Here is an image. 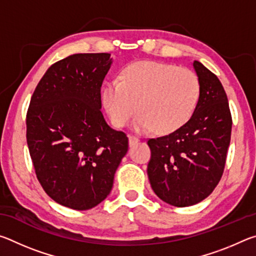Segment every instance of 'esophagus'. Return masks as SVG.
<instances>
[{
    "label": "esophagus",
    "instance_id": "esophagus-1",
    "mask_svg": "<svg viewBox=\"0 0 256 256\" xmlns=\"http://www.w3.org/2000/svg\"><path fill=\"white\" fill-rule=\"evenodd\" d=\"M138 142V138L136 136H128V144H130V146L136 144Z\"/></svg>",
    "mask_w": 256,
    "mask_h": 256
}]
</instances>
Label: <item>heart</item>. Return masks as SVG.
Instances as JSON below:
<instances>
[{
	"label": "heart",
	"instance_id": "1",
	"mask_svg": "<svg viewBox=\"0 0 256 256\" xmlns=\"http://www.w3.org/2000/svg\"><path fill=\"white\" fill-rule=\"evenodd\" d=\"M200 97L196 73L172 64L138 62L128 66L122 79L106 84L102 100L112 123L120 128L136 108L140 112L132 126L136 132H170L193 114Z\"/></svg>",
	"mask_w": 256,
	"mask_h": 256
}]
</instances>
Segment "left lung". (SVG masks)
I'll use <instances>...</instances> for the list:
<instances>
[{
    "label": "left lung",
    "mask_w": 256,
    "mask_h": 256,
    "mask_svg": "<svg viewBox=\"0 0 256 256\" xmlns=\"http://www.w3.org/2000/svg\"><path fill=\"white\" fill-rule=\"evenodd\" d=\"M193 68L200 82L193 115L176 131L148 141L151 188L164 202L180 208L204 200L218 185L232 124L222 82L198 60Z\"/></svg>",
    "instance_id": "obj_1"
}]
</instances>
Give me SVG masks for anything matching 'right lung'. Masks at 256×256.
I'll use <instances>...</instances> for the list:
<instances>
[{"label":"right lung","mask_w":256,"mask_h":256,"mask_svg":"<svg viewBox=\"0 0 256 256\" xmlns=\"http://www.w3.org/2000/svg\"><path fill=\"white\" fill-rule=\"evenodd\" d=\"M112 63L108 53L68 56L46 71L30 99L27 144L37 178L55 202L74 210L105 200L128 149L126 134L100 110Z\"/></svg>","instance_id":"right-lung-1"}]
</instances>
